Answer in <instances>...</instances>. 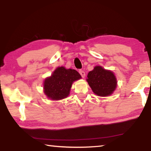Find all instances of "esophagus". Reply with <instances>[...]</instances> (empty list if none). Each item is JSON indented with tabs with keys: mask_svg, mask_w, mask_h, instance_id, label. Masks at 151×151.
Returning <instances> with one entry per match:
<instances>
[{
	"mask_svg": "<svg viewBox=\"0 0 151 151\" xmlns=\"http://www.w3.org/2000/svg\"><path fill=\"white\" fill-rule=\"evenodd\" d=\"M79 73H80V75H81V76H82V78H84V76H85V75H86V74H85V73H84V70H79Z\"/></svg>",
	"mask_w": 151,
	"mask_h": 151,
	"instance_id": "obj_1",
	"label": "esophagus"
}]
</instances>
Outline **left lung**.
<instances>
[{"mask_svg": "<svg viewBox=\"0 0 151 151\" xmlns=\"http://www.w3.org/2000/svg\"><path fill=\"white\" fill-rule=\"evenodd\" d=\"M87 82L93 93L101 97H106L113 93L116 87V79L111 70L96 66L88 74Z\"/></svg>", "mask_w": 151, "mask_h": 151, "instance_id": "obj_1", "label": "left lung"}]
</instances>
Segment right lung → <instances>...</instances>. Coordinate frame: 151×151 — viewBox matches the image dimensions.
Masks as SVG:
<instances>
[{
	"label": "right lung",
	"instance_id": "1",
	"mask_svg": "<svg viewBox=\"0 0 151 151\" xmlns=\"http://www.w3.org/2000/svg\"><path fill=\"white\" fill-rule=\"evenodd\" d=\"M81 78V75L75 69L58 67L50 77L44 81V93L53 100L65 98L69 95L73 82Z\"/></svg>",
	"mask_w": 151,
	"mask_h": 151
}]
</instances>
